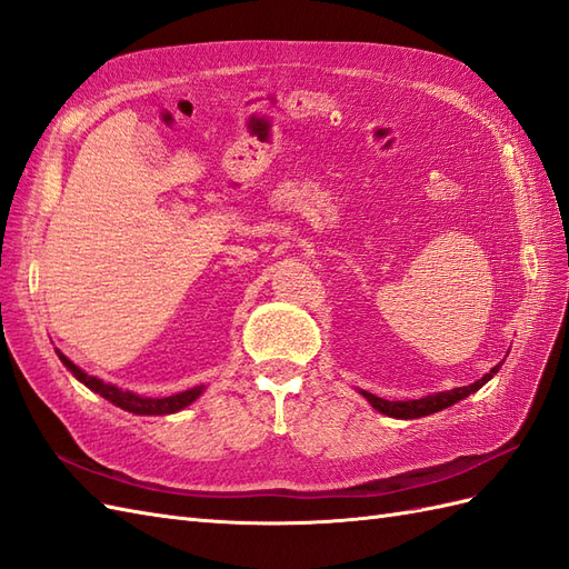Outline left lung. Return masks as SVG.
<instances>
[{
	"instance_id": "left-lung-1",
	"label": "left lung",
	"mask_w": 569,
	"mask_h": 569,
	"mask_svg": "<svg viewBox=\"0 0 569 569\" xmlns=\"http://www.w3.org/2000/svg\"><path fill=\"white\" fill-rule=\"evenodd\" d=\"M502 368V362H498L488 375L480 377L478 382L469 385V387H455V389H447V391H435V395L430 397H423V399H409V401H387L382 397H375L370 395V391L366 389H358L362 397H366L370 401V406L375 411H380L389 418H401V420H411V418H423V416H430V413H437L442 409H449V406H455L457 401L466 399L469 395H473V391H478L480 387H483L486 382L492 380V375H498V370Z\"/></svg>"
}]
</instances>
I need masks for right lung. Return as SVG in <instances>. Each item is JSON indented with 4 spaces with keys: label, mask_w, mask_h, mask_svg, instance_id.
Returning <instances> with one entry per match:
<instances>
[{
    "label": "right lung",
    "mask_w": 569,
    "mask_h": 569,
    "mask_svg": "<svg viewBox=\"0 0 569 569\" xmlns=\"http://www.w3.org/2000/svg\"><path fill=\"white\" fill-rule=\"evenodd\" d=\"M57 356H60L62 366L71 375H74L81 385H86L91 391H96V395L108 399L110 403L120 406L122 411L137 413V416H168V413H178V411L187 409V406L192 403V401H197L203 395V389H207L203 385H199V387H192V389L178 391V395H172V397H160V399L158 397L156 399L153 397H141V395H134V391L120 389V387H114L110 382L98 380V377H91L89 372H83L79 366H74V362H71L60 351H57Z\"/></svg>",
    "instance_id": "obj_1"
}]
</instances>
